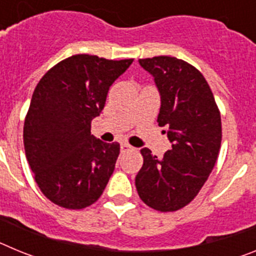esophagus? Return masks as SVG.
I'll list each match as a JSON object with an SVG mask.
<instances>
[{
	"instance_id": "34e87169",
	"label": "esophagus",
	"mask_w": 256,
	"mask_h": 256,
	"mask_svg": "<svg viewBox=\"0 0 256 256\" xmlns=\"http://www.w3.org/2000/svg\"><path fill=\"white\" fill-rule=\"evenodd\" d=\"M120 150H122V152H126V151H134L136 148H133V146H130V144H128L124 142V144H120Z\"/></svg>"
}]
</instances>
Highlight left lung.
I'll use <instances>...</instances> for the list:
<instances>
[{
    "label": "left lung",
    "instance_id": "obj_1",
    "mask_svg": "<svg viewBox=\"0 0 256 256\" xmlns=\"http://www.w3.org/2000/svg\"><path fill=\"white\" fill-rule=\"evenodd\" d=\"M160 94L158 123L165 126L172 150L162 159L141 150L144 165L136 188L144 204L176 212L190 204L209 178L222 142V122L212 92L202 74L170 56L140 58Z\"/></svg>",
    "mask_w": 256,
    "mask_h": 256
}]
</instances>
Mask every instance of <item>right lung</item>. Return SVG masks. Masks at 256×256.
<instances>
[{
	"label": "right lung",
	"mask_w": 256,
	"mask_h": 256,
	"mask_svg": "<svg viewBox=\"0 0 256 256\" xmlns=\"http://www.w3.org/2000/svg\"><path fill=\"white\" fill-rule=\"evenodd\" d=\"M133 62L74 55L42 76L24 122V148L42 194L65 209L98 200L115 168L120 146L91 134L108 88Z\"/></svg>",
	"instance_id": "add662e5"
}]
</instances>
